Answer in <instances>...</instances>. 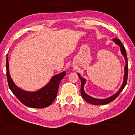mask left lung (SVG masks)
Here are the masks:
<instances>
[{
	"instance_id": "left-lung-1",
	"label": "left lung",
	"mask_w": 135,
	"mask_h": 135,
	"mask_svg": "<svg viewBox=\"0 0 135 135\" xmlns=\"http://www.w3.org/2000/svg\"><path fill=\"white\" fill-rule=\"evenodd\" d=\"M112 41L117 44L118 46H119L120 47V51L122 53V55L124 57L125 61H126V65L124 66V76H123V83H122V86L120 87V88L119 89V90L116 92L115 94H114L112 96L109 97L108 98H106V99H96V98H93L92 97L89 96V95H88L84 91V85H85V83H86V80L84 78L81 77L80 76V74L78 73V75L79 78L81 80V95L82 96L83 99L85 100H86L87 102H88L90 104H94V105H102V104H107L108 103H110V102L113 101L115 99H116L118 97V95H119V93L122 91L123 89H124L125 86L127 84V76H128V65H127V54H126V48L124 47L123 45L122 44V43L121 42L120 40L119 39L115 38L112 39Z\"/></svg>"
}]
</instances>
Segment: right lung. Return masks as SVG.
<instances>
[{
	"mask_svg": "<svg viewBox=\"0 0 135 135\" xmlns=\"http://www.w3.org/2000/svg\"><path fill=\"white\" fill-rule=\"evenodd\" d=\"M6 75L9 89L24 105L31 108H44L51 104L56 98L59 84L62 78L66 75V72L63 71L52 76L50 81L39 90L36 91H27L17 87L12 80L9 74L8 57L7 54Z\"/></svg>",
	"mask_w": 135,
	"mask_h": 135,
	"instance_id": "1",
	"label": "right lung"
}]
</instances>
